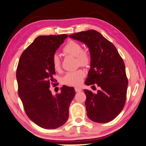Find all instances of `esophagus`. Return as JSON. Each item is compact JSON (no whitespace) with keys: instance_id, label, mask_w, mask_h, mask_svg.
Instances as JSON below:
<instances>
[{"instance_id":"1","label":"esophagus","mask_w":146,"mask_h":146,"mask_svg":"<svg viewBox=\"0 0 146 146\" xmlns=\"http://www.w3.org/2000/svg\"><path fill=\"white\" fill-rule=\"evenodd\" d=\"M75 90L76 92H80L82 91V89L80 88H78V87H76L75 88Z\"/></svg>"}]
</instances>
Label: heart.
I'll return each mask as SVG.
<instances>
[{"instance_id": "1", "label": "heart", "mask_w": 146, "mask_h": 146, "mask_svg": "<svg viewBox=\"0 0 146 146\" xmlns=\"http://www.w3.org/2000/svg\"><path fill=\"white\" fill-rule=\"evenodd\" d=\"M64 54L72 56L76 59L77 64L81 66H87L90 63V56L88 52L83 49L82 46L78 42L74 40L68 41L63 48ZM52 65L56 71L61 70L60 58L57 54H54L51 59ZM85 76L84 71L78 70L67 73L63 78V83L64 85L77 86L81 85L83 78Z\"/></svg>"}]
</instances>
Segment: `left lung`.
<instances>
[{
    "mask_svg": "<svg viewBox=\"0 0 146 146\" xmlns=\"http://www.w3.org/2000/svg\"><path fill=\"white\" fill-rule=\"evenodd\" d=\"M69 36L89 48L91 68L85 85L100 87L96 94L84 90L87 115L95 122H110L122 110L126 100L128 80L123 59L112 43L97 31L88 30Z\"/></svg>",
    "mask_w": 146,
    "mask_h": 146,
    "instance_id": "8db88e82",
    "label": "left lung"
}]
</instances>
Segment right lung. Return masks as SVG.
<instances>
[{
    "mask_svg": "<svg viewBox=\"0 0 146 146\" xmlns=\"http://www.w3.org/2000/svg\"><path fill=\"white\" fill-rule=\"evenodd\" d=\"M66 35L39 36L22 53L16 71L18 94L24 109L36 125L54 129L66 122L69 107L75 95L73 87L63 86L60 94L49 90L54 79L52 56Z\"/></svg>",
    "mask_w": 146,
    "mask_h": 146,
    "instance_id": "1",
    "label": "right lung"
}]
</instances>
